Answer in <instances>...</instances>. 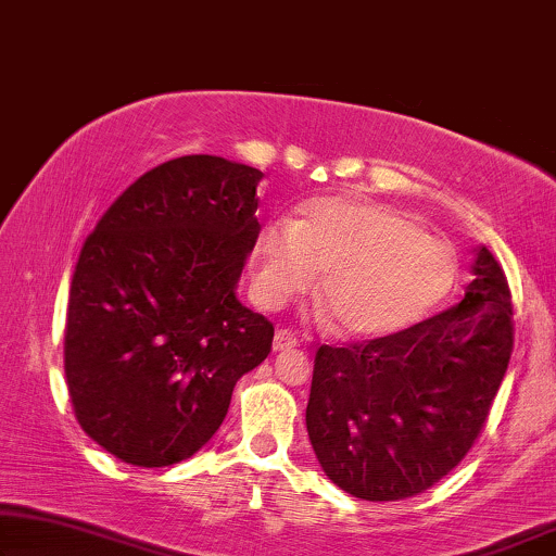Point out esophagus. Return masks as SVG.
I'll return each mask as SVG.
<instances>
[{"label": "esophagus", "mask_w": 556, "mask_h": 556, "mask_svg": "<svg viewBox=\"0 0 556 556\" xmlns=\"http://www.w3.org/2000/svg\"><path fill=\"white\" fill-rule=\"evenodd\" d=\"M296 345H300V340H296L294 332L277 330V334H275V350H292Z\"/></svg>", "instance_id": "34e87169"}]
</instances>
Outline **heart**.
Listing matches in <instances>:
<instances>
[{"label":"heart","mask_w":556,"mask_h":556,"mask_svg":"<svg viewBox=\"0 0 556 556\" xmlns=\"http://www.w3.org/2000/svg\"><path fill=\"white\" fill-rule=\"evenodd\" d=\"M456 254L418 218L359 199H319L296 222H269L254 244L252 289L281 307L319 279L330 323L348 338H382L418 323L456 281Z\"/></svg>","instance_id":"b5f03b06"}]
</instances>
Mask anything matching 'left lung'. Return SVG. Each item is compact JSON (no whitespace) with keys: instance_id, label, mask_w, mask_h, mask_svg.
Masks as SVG:
<instances>
[{"instance_id":"1","label":"left lung","mask_w":556,"mask_h":556,"mask_svg":"<svg viewBox=\"0 0 556 556\" xmlns=\"http://www.w3.org/2000/svg\"><path fill=\"white\" fill-rule=\"evenodd\" d=\"M511 350V289L486 247L458 304L393 334L323 345L307 433L325 473L365 502L435 486L486 426Z\"/></svg>"}]
</instances>
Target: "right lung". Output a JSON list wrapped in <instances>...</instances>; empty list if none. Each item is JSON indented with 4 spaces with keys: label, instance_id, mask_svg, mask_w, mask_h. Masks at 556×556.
Returning a JSON list of instances; mask_svg holds the SVG:
<instances>
[{
    "label": "right lung",
    "instance_id": "1",
    "mask_svg": "<svg viewBox=\"0 0 556 556\" xmlns=\"http://www.w3.org/2000/svg\"><path fill=\"white\" fill-rule=\"evenodd\" d=\"M262 170L181 155L130 184L85 239L70 285L65 378L77 424L130 466L191 458L275 325L237 300L262 226Z\"/></svg>",
    "mask_w": 556,
    "mask_h": 556
}]
</instances>
